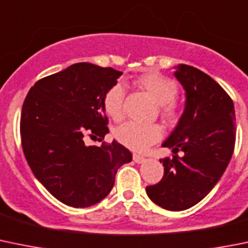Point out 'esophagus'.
Here are the masks:
<instances>
[{
  "mask_svg": "<svg viewBox=\"0 0 248 248\" xmlns=\"http://www.w3.org/2000/svg\"><path fill=\"white\" fill-rule=\"evenodd\" d=\"M133 160H135V163L137 164H142L145 161V158L142 155H138V154H133Z\"/></svg>",
  "mask_w": 248,
  "mask_h": 248,
  "instance_id": "34e87169",
  "label": "esophagus"
}]
</instances>
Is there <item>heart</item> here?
<instances>
[{
  "mask_svg": "<svg viewBox=\"0 0 248 248\" xmlns=\"http://www.w3.org/2000/svg\"><path fill=\"white\" fill-rule=\"evenodd\" d=\"M136 84L159 104L161 115L165 119L172 121L179 117L180 108L175 101L179 93V85L175 80L160 75L159 72L149 71L140 75L136 79ZM124 87L119 82L113 84L104 95V108L113 120H121L124 117ZM115 137L129 149L142 152L161 140L163 128L156 124H145L128 121L117 127Z\"/></svg>",
  "mask_w": 248,
  "mask_h": 248,
  "instance_id": "heart-1",
  "label": "heart"
}]
</instances>
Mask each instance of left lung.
Segmentation results:
<instances>
[{"label": "left lung", "instance_id": "left-lung-1", "mask_svg": "<svg viewBox=\"0 0 248 248\" xmlns=\"http://www.w3.org/2000/svg\"><path fill=\"white\" fill-rule=\"evenodd\" d=\"M173 76L185 89V108L163 143L173 155L160 159L164 176L147 187V194L159 207L180 212L201 202L225 172L235 147L236 119L230 96L204 72L181 63Z\"/></svg>", "mask_w": 248, "mask_h": 248}]
</instances>
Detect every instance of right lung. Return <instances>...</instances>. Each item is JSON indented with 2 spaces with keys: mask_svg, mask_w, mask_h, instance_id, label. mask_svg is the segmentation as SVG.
<instances>
[{
  "mask_svg": "<svg viewBox=\"0 0 248 248\" xmlns=\"http://www.w3.org/2000/svg\"><path fill=\"white\" fill-rule=\"evenodd\" d=\"M122 72L79 62L38 80L22 108L25 159L38 181L63 204L85 208L110 193L116 172L132 160L127 148L87 145L85 135L108 133L105 93Z\"/></svg>",
  "mask_w": 248,
  "mask_h": 248,
  "instance_id": "add662e5",
  "label": "right lung"
}]
</instances>
